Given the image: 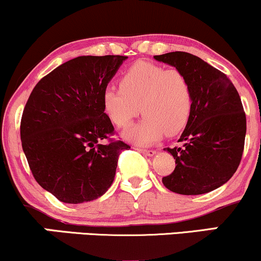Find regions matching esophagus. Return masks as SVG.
I'll return each instance as SVG.
<instances>
[{
  "mask_svg": "<svg viewBox=\"0 0 261 261\" xmlns=\"http://www.w3.org/2000/svg\"><path fill=\"white\" fill-rule=\"evenodd\" d=\"M137 151L141 152V153L146 154V155H153L155 154V151L154 149H145V148H136Z\"/></svg>",
  "mask_w": 261,
  "mask_h": 261,
  "instance_id": "esophagus-1",
  "label": "esophagus"
}]
</instances>
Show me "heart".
Here are the masks:
<instances>
[{"instance_id": "obj_1", "label": "heart", "mask_w": 261, "mask_h": 261, "mask_svg": "<svg viewBox=\"0 0 261 261\" xmlns=\"http://www.w3.org/2000/svg\"><path fill=\"white\" fill-rule=\"evenodd\" d=\"M103 106L115 126L127 128L141 114L142 121L125 134V139L151 145L164 135L180 134L193 112V89L181 71L151 62H137L122 74L120 88L103 93Z\"/></svg>"}]
</instances>
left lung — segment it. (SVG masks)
I'll use <instances>...</instances> for the list:
<instances>
[{"instance_id": "obj_1", "label": "left lung", "mask_w": 261, "mask_h": 261, "mask_svg": "<svg viewBox=\"0 0 261 261\" xmlns=\"http://www.w3.org/2000/svg\"><path fill=\"white\" fill-rule=\"evenodd\" d=\"M190 81L193 112L178 142L164 148L175 169L163 176L164 187L181 195H200L220 188L234 174L244 149L247 119L236 87L223 72L193 54L155 55Z\"/></svg>"}]
</instances>
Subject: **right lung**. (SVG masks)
I'll list each match as a JSON object with an SVG mask.
<instances>
[{
  "instance_id": "obj_1",
  "label": "right lung",
  "mask_w": 261,
  "mask_h": 261,
  "mask_svg": "<svg viewBox=\"0 0 261 261\" xmlns=\"http://www.w3.org/2000/svg\"><path fill=\"white\" fill-rule=\"evenodd\" d=\"M127 56H79L34 87L20 120V140L33 176L66 203L98 199L114 180L121 151L110 139L103 93ZM107 142L106 143L105 141Z\"/></svg>"
}]
</instances>
